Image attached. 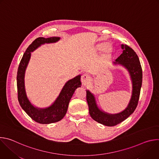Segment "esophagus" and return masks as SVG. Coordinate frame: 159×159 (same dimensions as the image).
<instances>
[{
  "label": "esophagus",
  "mask_w": 159,
  "mask_h": 159,
  "mask_svg": "<svg viewBox=\"0 0 159 159\" xmlns=\"http://www.w3.org/2000/svg\"><path fill=\"white\" fill-rule=\"evenodd\" d=\"M90 81V76L87 74H84L82 75L81 77V82L84 85H86L87 84H89Z\"/></svg>",
  "instance_id": "obj_1"
}]
</instances>
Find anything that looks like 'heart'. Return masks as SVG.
<instances>
[{
  "label": "heart",
  "mask_w": 159,
  "mask_h": 159,
  "mask_svg": "<svg viewBox=\"0 0 159 159\" xmlns=\"http://www.w3.org/2000/svg\"><path fill=\"white\" fill-rule=\"evenodd\" d=\"M103 45H100V47H102Z\"/></svg>",
  "instance_id": "obj_1"
}]
</instances>
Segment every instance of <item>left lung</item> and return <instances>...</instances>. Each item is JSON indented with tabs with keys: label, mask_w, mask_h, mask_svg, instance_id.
I'll list each match as a JSON object with an SVG mask.
<instances>
[{
	"label": "left lung",
	"mask_w": 159,
	"mask_h": 159,
	"mask_svg": "<svg viewBox=\"0 0 159 159\" xmlns=\"http://www.w3.org/2000/svg\"><path fill=\"white\" fill-rule=\"evenodd\" d=\"M121 47L123 52L113 61V64L121 65L125 68L131 80V96L127 107L120 112L110 114L99 107L95 96L89 90H86V99L90 116L99 123L107 126H113L121 123L134 112L138 105L142 84V69L138 55L128 45L121 44Z\"/></svg>",
	"instance_id": "left-lung-1"
}]
</instances>
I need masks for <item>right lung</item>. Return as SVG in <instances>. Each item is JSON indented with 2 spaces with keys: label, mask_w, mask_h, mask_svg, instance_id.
<instances>
[{
  "label": "right lung",
  "mask_w": 159,
  "mask_h": 159,
  "mask_svg": "<svg viewBox=\"0 0 159 159\" xmlns=\"http://www.w3.org/2000/svg\"><path fill=\"white\" fill-rule=\"evenodd\" d=\"M60 37L53 36L48 38L39 37L36 38L26 50L22 57L17 70V85L19 104L30 117L41 124H50L60 121L65 116L69 102L77 88L81 87L80 75L68 80L57 98L50 106L40 108L34 106L27 96L25 88V73L31 56V52L45 43H57Z\"/></svg>",
  "instance_id": "add662e5"
}]
</instances>
